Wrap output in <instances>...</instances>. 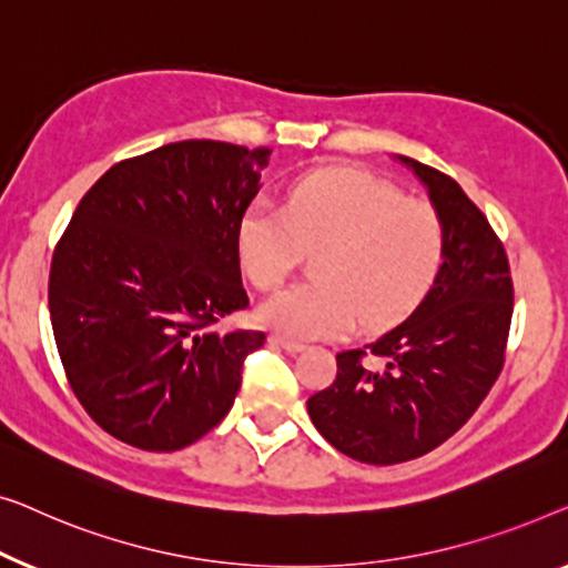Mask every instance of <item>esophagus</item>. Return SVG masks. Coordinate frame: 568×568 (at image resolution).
I'll list each match as a JSON object with an SVG mask.
<instances>
[{"label":"esophagus","instance_id":"1","mask_svg":"<svg viewBox=\"0 0 568 568\" xmlns=\"http://www.w3.org/2000/svg\"><path fill=\"white\" fill-rule=\"evenodd\" d=\"M270 342H273V345H277V347H283V349H287V353H301L303 347V342H298V339H291V337H283V334H273V337H270Z\"/></svg>","mask_w":568,"mask_h":568}]
</instances>
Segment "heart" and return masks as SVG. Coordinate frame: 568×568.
<instances>
[{
	"mask_svg": "<svg viewBox=\"0 0 568 568\" xmlns=\"http://www.w3.org/2000/svg\"><path fill=\"white\" fill-rule=\"evenodd\" d=\"M239 260L260 291H275L318 252L311 283L262 303L260 318L287 337H334L357 318L386 329L425 301L440 275L445 229L425 201L361 170L301 178L285 207L257 201L239 221Z\"/></svg>",
	"mask_w": 568,
	"mask_h": 568,
	"instance_id": "obj_1",
	"label": "heart"
}]
</instances>
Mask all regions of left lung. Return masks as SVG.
<instances>
[{
    "mask_svg": "<svg viewBox=\"0 0 568 568\" xmlns=\"http://www.w3.org/2000/svg\"><path fill=\"white\" fill-rule=\"evenodd\" d=\"M402 162L443 221L440 275L396 329L339 353L337 378L306 402L326 440L373 466L419 458L474 417L505 367L515 306L505 244L481 207L435 166Z\"/></svg>",
    "mask_w": 568,
    "mask_h": 568,
    "instance_id": "obj_1",
    "label": "left lung"
}]
</instances>
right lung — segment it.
Segmentation results:
<instances>
[{
  "instance_id": "right-lung-1",
  "label": "right lung",
  "mask_w": 568,
  "mask_h": 568,
  "mask_svg": "<svg viewBox=\"0 0 568 568\" xmlns=\"http://www.w3.org/2000/svg\"><path fill=\"white\" fill-rule=\"evenodd\" d=\"M270 149L178 141L123 159L55 242L48 308L84 412L141 450L172 453L226 417L265 332H213L250 306L239 221Z\"/></svg>"
}]
</instances>
